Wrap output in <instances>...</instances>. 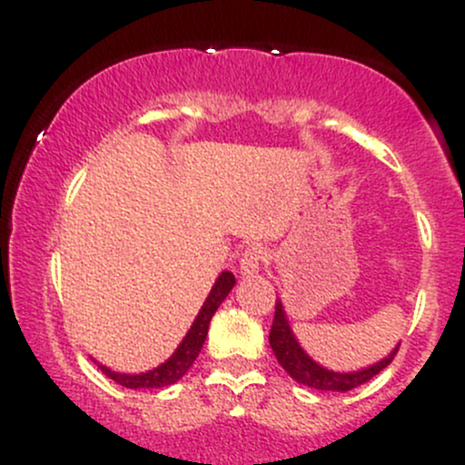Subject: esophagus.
I'll use <instances>...</instances> for the list:
<instances>
[{
	"label": "esophagus",
	"mask_w": 465,
	"mask_h": 465,
	"mask_svg": "<svg viewBox=\"0 0 465 465\" xmlns=\"http://www.w3.org/2000/svg\"><path fill=\"white\" fill-rule=\"evenodd\" d=\"M263 262H266V252H263V248L248 246L242 254V262H239V272H242L243 277H251V274L259 272V268L263 266Z\"/></svg>",
	"instance_id": "34e87169"
}]
</instances>
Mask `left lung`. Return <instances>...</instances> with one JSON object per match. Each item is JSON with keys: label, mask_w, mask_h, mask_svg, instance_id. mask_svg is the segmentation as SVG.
<instances>
[{"label": "left lung", "mask_w": 465, "mask_h": 465, "mask_svg": "<svg viewBox=\"0 0 465 465\" xmlns=\"http://www.w3.org/2000/svg\"><path fill=\"white\" fill-rule=\"evenodd\" d=\"M268 341H271V348L277 357V361L282 363L283 371H286L294 381L303 383L308 388H317V391H331V392H346L352 391V388L361 386V383L371 381L374 374H379L386 366H391V361L397 354L399 346L388 354L386 359H381L374 366L363 368V371L357 372H334L326 371L323 366H319L317 361H312L303 348L299 346L297 339L291 331V323H288L286 312H283L282 302H277L274 306V319L271 334H268Z\"/></svg>", "instance_id": "8db88e82"}]
</instances>
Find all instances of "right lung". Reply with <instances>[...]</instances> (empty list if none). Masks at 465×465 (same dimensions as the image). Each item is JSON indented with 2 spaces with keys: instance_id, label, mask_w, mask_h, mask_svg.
<instances>
[{
  "instance_id": "add662e5",
  "label": "right lung",
  "mask_w": 465,
  "mask_h": 465,
  "mask_svg": "<svg viewBox=\"0 0 465 465\" xmlns=\"http://www.w3.org/2000/svg\"><path fill=\"white\" fill-rule=\"evenodd\" d=\"M234 286V274L232 272H222L214 282L211 294L206 297L203 302L202 311H199L197 319L193 322L191 331L186 332L183 341L179 343L177 351L173 352V357L168 361H163L162 366L153 368L148 372H139V374H124V372H114L111 368L106 366H99L102 372L106 377H111L114 383L124 388H133V391H139V388H163V386H171V383L179 381V379L186 374L188 368L193 366V361L197 359L199 351H202L203 341H206V334H208V326H211V319L214 311L222 306L223 299L228 297V292L232 291Z\"/></svg>"
}]
</instances>
